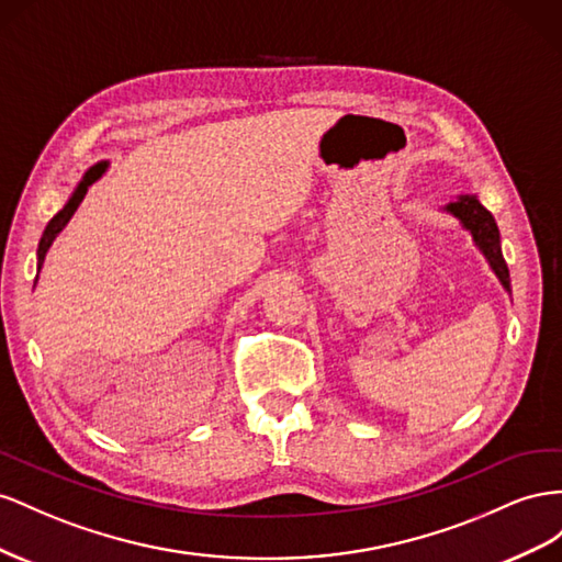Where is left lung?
Listing matches in <instances>:
<instances>
[{
    "instance_id": "obj_1",
    "label": "left lung",
    "mask_w": 562,
    "mask_h": 562,
    "mask_svg": "<svg viewBox=\"0 0 562 562\" xmlns=\"http://www.w3.org/2000/svg\"><path fill=\"white\" fill-rule=\"evenodd\" d=\"M445 212L457 216L461 226L473 235L475 247L483 251L490 268L494 270V276L499 278V282L504 284V290L510 292V276H508V266H506L504 254H502L499 228H496L494 216L485 210L483 204L477 202L475 195H459L454 202L445 204Z\"/></svg>"
}]
</instances>
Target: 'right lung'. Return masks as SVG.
<instances>
[{"mask_svg": "<svg viewBox=\"0 0 562 562\" xmlns=\"http://www.w3.org/2000/svg\"><path fill=\"white\" fill-rule=\"evenodd\" d=\"M105 169H108V162L93 165V167L85 173V179L77 183V188H75V192L70 195V200L66 202V206H63V210H60V212H58L49 223H46V228H44L42 239H40V247H37V270L42 268V263H44V259H46V251H49V247L54 245V239L58 237V233L68 226V221H70V218H72V214L77 212L79 202L85 200L89 186L99 181L101 176L105 173Z\"/></svg>", "mask_w": 562, "mask_h": 562, "instance_id": "right-lung-1", "label": "right lung"}]
</instances>
